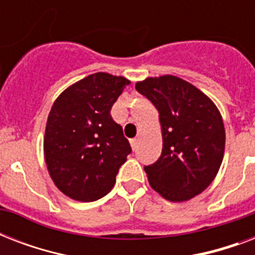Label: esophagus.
Returning <instances> with one entry per match:
<instances>
[{
	"label": "esophagus",
	"mask_w": 255,
	"mask_h": 255,
	"mask_svg": "<svg viewBox=\"0 0 255 255\" xmlns=\"http://www.w3.org/2000/svg\"><path fill=\"white\" fill-rule=\"evenodd\" d=\"M129 143H131L132 149H133V151H136V149H137V144H139V140H137V139H132L131 141H129Z\"/></svg>",
	"instance_id": "34e87169"
}]
</instances>
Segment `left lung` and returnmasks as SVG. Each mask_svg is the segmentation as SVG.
Returning <instances> with one entry per match:
<instances>
[{"label": "left lung", "mask_w": 255, "mask_h": 255, "mask_svg": "<svg viewBox=\"0 0 255 255\" xmlns=\"http://www.w3.org/2000/svg\"><path fill=\"white\" fill-rule=\"evenodd\" d=\"M136 90L159 111L163 151L144 167L153 189L169 201L190 200L205 190L221 167L225 128L208 96L173 75L147 78Z\"/></svg>", "instance_id": "left-lung-1"}]
</instances>
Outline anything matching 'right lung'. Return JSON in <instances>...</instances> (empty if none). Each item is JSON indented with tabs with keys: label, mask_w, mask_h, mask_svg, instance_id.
<instances>
[{
	"label": "right lung",
	"mask_w": 255,
	"mask_h": 255,
	"mask_svg": "<svg viewBox=\"0 0 255 255\" xmlns=\"http://www.w3.org/2000/svg\"><path fill=\"white\" fill-rule=\"evenodd\" d=\"M129 81L96 73L66 88L46 123L43 151L50 177L77 201H95L114 188L132 152L111 111Z\"/></svg>",
	"instance_id": "1"
}]
</instances>
